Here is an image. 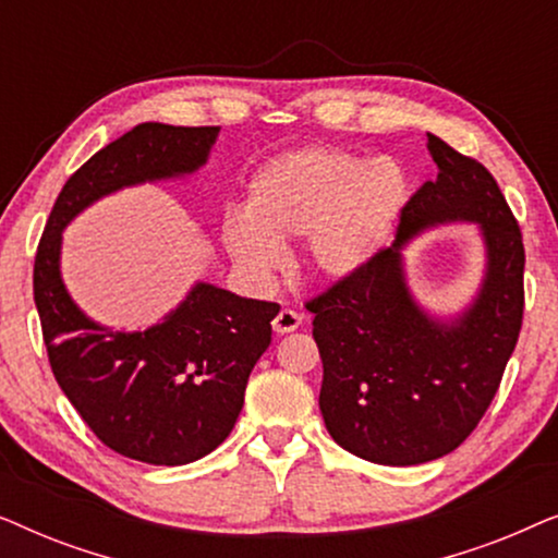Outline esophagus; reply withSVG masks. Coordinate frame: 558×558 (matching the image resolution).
<instances>
[{"label": "esophagus", "mask_w": 558, "mask_h": 558, "mask_svg": "<svg viewBox=\"0 0 558 558\" xmlns=\"http://www.w3.org/2000/svg\"><path fill=\"white\" fill-rule=\"evenodd\" d=\"M302 325V315L300 312H294V310H289V307H284V310H279V315L274 317V323H271V327H274V332H279V335H287V332H294L296 327Z\"/></svg>", "instance_id": "obj_1"}]
</instances>
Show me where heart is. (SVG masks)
<instances>
[{
    "label": "heart",
    "instance_id": "heart-1",
    "mask_svg": "<svg viewBox=\"0 0 558 558\" xmlns=\"http://www.w3.org/2000/svg\"><path fill=\"white\" fill-rule=\"evenodd\" d=\"M407 201L409 178L396 159L302 147L251 174L243 210L226 213L220 241L243 274L264 279L281 262L279 243L304 239L310 269L340 281L376 262Z\"/></svg>",
    "mask_w": 558,
    "mask_h": 558
}]
</instances>
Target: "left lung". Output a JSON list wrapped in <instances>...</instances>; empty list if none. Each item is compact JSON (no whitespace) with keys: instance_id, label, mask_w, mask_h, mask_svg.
<instances>
[{"instance_id":"obj_1","label":"left lung","mask_w":558,"mask_h":558,"mask_svg":"<svg viewBox=\"0 0 558 558\" xmlns=\"http://www.w3.org/2000/svg\"><path fill=\"white\" fill-rule=\"evenodd\" d=\"M426 149L437 178L407 203L393 246L307 304L327 432L350 454L393 468L439 460L470 437L523 323V239L498 182L439 136L426 134ZM447 222L478 226L486 271L469 307L439 318L410 294L402 248Z\"/></svg>"}]
</instances>
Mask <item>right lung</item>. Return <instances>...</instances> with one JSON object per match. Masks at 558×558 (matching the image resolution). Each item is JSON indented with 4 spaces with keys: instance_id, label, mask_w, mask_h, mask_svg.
<instances>
[{
    "instance_id": "add662e5",
    "label": "right lung",
    "mask_w": 558,
    "mask_h": 558,
    "mask_svg": "<svg viewBox=\"0 0 558 558\" xmlns=\"http://www.w3.org/2000/svg\"><path fill=\"white\" fill-rule=\"evenodd\" d=\"M218 132L147 121L106 144L60 190L37 246L35 307L52 376L90 432L129 460L174 468L223 445L251 371L271 342L279 304L197 281L157 325L113 330L68 294L63 231L106 195L195 174Z\"/></svg>"
}]
</instances>
